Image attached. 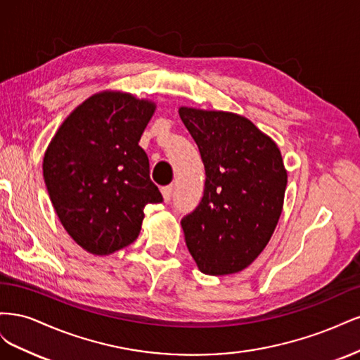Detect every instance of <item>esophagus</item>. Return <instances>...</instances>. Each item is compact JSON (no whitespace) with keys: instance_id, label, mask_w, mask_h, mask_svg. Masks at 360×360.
<instances>
[{"instance_id":"1","label":"esophagus","mask_w":360,"mask_h":360,"mask_svg":"<svg viewBox=\"0 0 360 360\" xmlns=\"http://www.w3.org/2000/svg\"><path fill=\"white\" fill-rule=\"evenodd\" d=\"M160 192H162L163 201L169 202V201H171V195H172V186H171V184H169V186H163V188L160 189Z\"/></svg>"}]
</instances>
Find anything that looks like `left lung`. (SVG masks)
<instances>
[{
    "mask_svg": "<svg viewBox=\"0 0 360 360\" xmlns=\"http://www.w3.org/2000/svg\"><path fill=\"white\" fill-rule=\"evenodd\" d=\"M205 168L204 197L181 219L184 240L205 275H231L263 252L284 207L281 150L243 115L180 106Z\"/></svg>",
    "mask_w": 360,
    "mask_h": 360,
    "instance_id": "obj_1",
    "label": "left lung"
}]
</instances>
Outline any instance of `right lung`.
<instances>
[{"label":"right lung","mask_w":360,"mask_h":360,"mask_svg":"<svg viewBox=\"0 0 360 360\" xmlns=\"http://www.w3.org/2000/svg\"><path fill=\"white\" fill-rule=\"evenodd\" d=\"M156 103L105 90L64 120L43 158V179L68 234L111 255L136 240L147 204L162 202L139 139Z\"/></svg>","instance_id":"add662e5"}]
</instances>
